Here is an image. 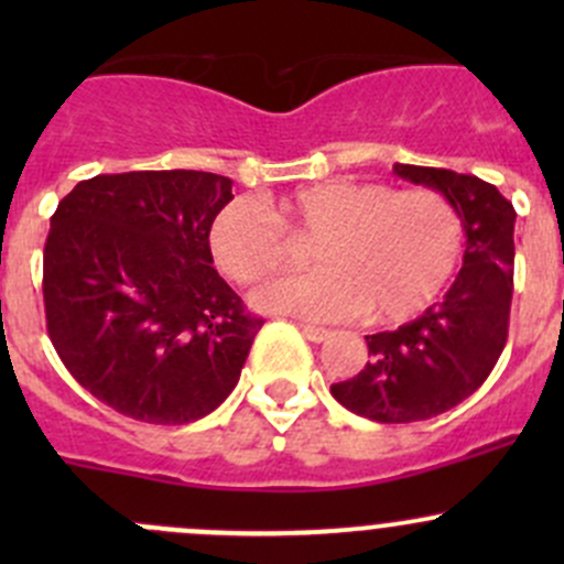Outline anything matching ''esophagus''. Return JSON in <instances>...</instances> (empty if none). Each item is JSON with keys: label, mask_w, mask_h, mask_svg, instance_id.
<instances>
[{"label": "esophagus", "mask_w": 564, "mask_h": 564, "mask_svg": "<svg viewBox=\"0 0 564 564\" xmlns=\"http://www.w3.org/2000/svg\"><path fill=\"white\" fill-rule=\"evenodd\" d=\"M300 329H303V335L308 340H314V344H322V340H327L329 335V329H324V327H314V324H300Z\"/></svg>", "instance_id": "obj_1"}]
</instances>
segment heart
Listing matches in <instances>:
<instances>
[{"instance_id":"obj_1","label":"heart","mask_w":564,"mask_h":564,"mask_svg":"<svg viewBox=\"0 0 564 564\" xmlns=\"http://www.w3.org/2000/svg\"><path fill=\"white\" fill-rule=\"evenodd\" d=\"M292 240H316L311 256L322 267L261 289V311L314 322L366 314L368 322L395 324L423 314L445 292L464 229L440 191H392L344 176L283 193L267 209L237 198L209 229L215 264L246 286L286 270Z\"/></svg>"}]
</instances>
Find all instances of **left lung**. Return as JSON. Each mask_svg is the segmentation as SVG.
<instances>
[{"instance_id":"1","label":"left lung","mask_w":564,"mask_h":564,"mask_svg":"<svg viewBox=\"0 0 564 564\" xmlns=\"http://www.w3.org/2000/svg\"><path fill=\"white\" fill-rule=\"evenodd\" d=\"M401 180L440 191L464 226V267L442 303L398 329L366 335L357 377L329 388L335 401L377 423H417L458 406L497 366L513 300L516 209L480 176L395 163Z\"/></svg>"}]
</instances>
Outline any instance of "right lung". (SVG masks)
<instances>
[{"label":"right lung","mask_w":564,"mask_h":564,"mask_svg":"<svg viewBox=\"0 0 564 564\" xmlns=\"http://www.w3.org/2000/svg\"><path fill=\"white\" fill-rule=\"evenodd\" d=\"M231 198L229 176L209 172L98 174L51 218V344L73 379L124 417L193 423L240 382L264 322L213 267L209 229Z\"/></svg>","instance_id":"1"}]
</instances>
